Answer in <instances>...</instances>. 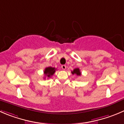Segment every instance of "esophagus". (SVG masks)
<instances>
[{"label":"esophagus","mask_w":124,"mask_h":124,"mask_svg":"<svg viewBox=\"0 0 124 124\" xmlns=\"http://www.w3.org/2000/svg\"><path fill=\"white\" fill-rule=\"evenodd\" d=\"M61 68H62V69H63V70H65V69H66V66L65 65H62L61 66Z\"/></svg>","instance_id":"esophagus-1"}]
</instances>
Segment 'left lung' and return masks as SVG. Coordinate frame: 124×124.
<instances>
[{
	"mask_svg": "<svg viewBox=\"0 0 124 124\" xmlns=\"http://www.w3.org/2000/svg\"><path fill=\"white\" fill-rule=\"evenodd\" d=\"M71 72L72 74H76L78 76H80L81 75L80 70V69H79L78 68H75V69H74V70L72 71Z\"/></svg>",
	"mask_w": 124,
	"mask_h": 124,
	"instance_id": "obj_1",
	"label": "left lung"
}]
</instances>
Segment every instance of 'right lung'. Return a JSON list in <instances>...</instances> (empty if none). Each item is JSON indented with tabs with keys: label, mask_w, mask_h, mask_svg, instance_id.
I'll return each mask as SVG.
<instances>
[{
	"label": "right lung",
	"mask_w": 124,
	"mask_h": 124,
	"mask_svg": "<svg viewBox=\"0 0 124 124\" xmlns=\"http://www.w3.org/2000/svg\"><path fill=\"white\" fill-rule=\"evenodd\" d=\"M56 69L55 68H52V67H47L45 69L44 71V74L48 78H50L52 76L55 72V70Z\"/></svg>",
	"instance_id": "add662e5"
}]
</instances>
